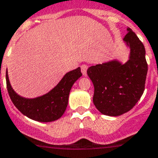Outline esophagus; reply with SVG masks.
<instances>
[{
  "label": "esophagus",
  "instance_id": "1",
  "mask_svg": "<svg viewBox=\"0 0 158 158\" xmlns=\"http://www.w3.org/2000/svg\"><path fill=\"white\" fill-rule=\"evenodd\" d=\"M87 69H88V65L87 64H82L81 65V72L84 76L87 74Z\"/></svg>",
  "mask_w": 158,
  "mask_h": 158
}]
</instances>
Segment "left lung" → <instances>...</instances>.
Here are the masks:
<instances>
[{"label": "left lung", "mask_w": 158, "mask_h": 158, "mask_svg": "<svg viewBox=\"0 0 158 158\" xmlns=\"http://www.w3.org/2000/svg\"><path fill=\"white\" fill-rule=\"evenodd\" d=\"M127 31L124 41L130 54L126 63L112 60L87 70L94 86V105L106 115L117 116L130 110L144 91L148 73L144 46L131 28Z\"/></svg>", "instance_id": "obj_1"}]
</instances>
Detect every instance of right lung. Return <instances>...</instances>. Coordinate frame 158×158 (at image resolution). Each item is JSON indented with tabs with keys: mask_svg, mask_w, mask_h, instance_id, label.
<instances>
[{
	"mask_svg": "<svg viewBox=\"0 0 158 158\" xmlns=\"http://www.w3.org/2000/svg\"><path fill=\"white\" fill-rule=\"evenodd\" d=\"M82 76L80 67L68 72L59 84L43 96L36 98H24L16 94L11 88L6 71V86L9 96L15 107L22 114L32 120L40 122H51L58 120L64 114L73 84Z\"/></svg>",
	"mask_w": 158,
	"mask_h": 158,
	"instance_id": "obj_1",
	"label": "right lung"
}]
</instances>
